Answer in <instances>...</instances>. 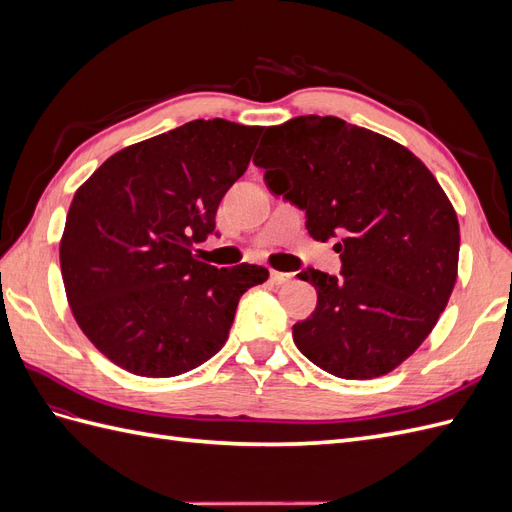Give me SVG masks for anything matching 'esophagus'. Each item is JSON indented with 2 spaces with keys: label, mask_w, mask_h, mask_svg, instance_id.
Here are the masks:
<instances>
[{
  "label": "esophagus",
  "mask_w": 512,
  "mask_h": 512,
  "mask_svg": "<svg viewBox=\"0 0 512 512\" xmlns=\"http://www.w3.org/2000/svg\"><path fill=\"white\" fill-rule=\"evenodd\" d=\"M292 280V273H282V271H271V282L275 284V286H282V284H286V282H290Z\"/></svg>",
  "instance_id": "esophagus-1"
}]
</instances>
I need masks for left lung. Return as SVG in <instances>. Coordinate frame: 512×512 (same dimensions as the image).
<instances>
[{
  "mask_svg": "<svg viewBox=\"0 0 512 512\" xmlns=\"http://www.w3.org/2000/svg\"><path fill=\"white\" fill-rule=\"evenodd\" d=\"M254 164L305 211L316 241L337 239L342 275L305 269L316 309L292 327L309 361L346 380L389 374L425 342L451 299L459 222L429 168L391 138L339 117L267 128Z\"/></svg>",
  "mask_w": 512,
  "mask_h": 512,
  "instance_id": "obj_1",
  "label": "left lung"
}]
</instances>
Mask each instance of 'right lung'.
<instances>
[{
  "mask_svg": "<svg viewBox=\"0 0 512 512\" xmlns=\"http://www.w3.org/2000/svg\"><path fill=\"white\" fill-rule=\"evenodd\" d=\"M260 126L196 119L108 158L76 190L59 245L66 297L108 361L170 378L228 339L256 265L215 269L192 247L215 232L220 200L250 164Z\"/></svg>",
  "mask_w": 512,
  "mask_h": 512,
  "instance_id": "right-lung-1",
  "label": "right lung"
}]
</instances>
